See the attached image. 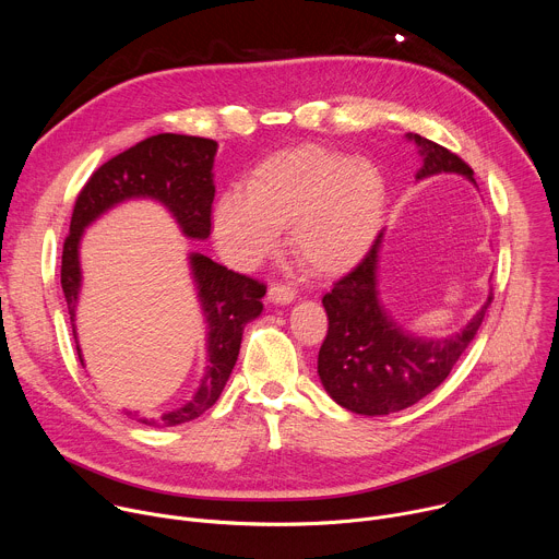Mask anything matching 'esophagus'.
<instances>
[{
    "instance_id": "esophagus-1",
    "label": "esophagus",
    "mask_w": 559,
    "mask_h": 559,
    "mask_svg": "<svg viewBox=\"0 0 559 559\" xmlns=\"http://www.w3.org/2000/svg\"><path fill=\"white\" fill-rule=\"evenodd\" d=\"M296 298V289L292 285H283V283H274L270 287V300L278 302V305H287Z\"/></svg>"
}]
</instances>
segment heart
<instances>
[{
    "mask_svg": "<svg viewBox=\"0 0 559 559\" xmlns=\"http://www.w3.org/2000/svg\"><path fill=\"white\" fill-rule=\"evenodd\" d=\"M382 210L384 181L369 162L302 145L270 156L248 190L223 192L212 225L221 254L250 267L278 246L289 223L294 257L316 274H336L367 252Z\"/></svg>",
    "mask_w": 559,
    "mask_h": 559,
    "instance_id": "b5f03b06",
    "label": "heart"
}]
</instances>
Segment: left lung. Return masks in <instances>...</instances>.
<instances>
[{"instance_id":"1","label":"left lung","mask_w":559,"mask_h":559,"mask_svg":"<svg viewBox=\"0 0 559 559\" xmlns=\"http://www.w3.org/2000/svg\"><path fill=\"white\" fill-rule=\"evenodd\" d=\"M407 136L420 145L423 154L416 179L457 173L475 183L473 170L455 152L420 134ZM380 243L382 231L365 259L323 296L330 328L318 352V376L341 407L362 416L403 412L442 384L480 330L493 300V294H489L471 323L447 338L412 336L391 321L378 300Z\"/></svg>"}]
</instances>
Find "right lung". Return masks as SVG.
Masks as SVG:
<instances>
[{"label": "right lung", "instance_id": "1", "mask_svg": "<svg viewBox=\"0 0 559 559\" xmlns=\"http://www.w3.org/2000/svg\"><path fill=\"white\" fill-rule=\"evenodd\" d=\"M216 147V141L203 136L173 132L154 134L112 156L110 162L93 173L88 183L79 192L70 218V234L63 241L61 287L82 365L84 358L76 343L74 307L79 287H82L79 241H82L84 229L126 199H154L173 212L186 236L207 238L212 229V166ZM190 265L207 321V367L192 401L158 418L139 420L152 427L190 423L218 401L236 365L238 349H241L243 328L263 311L261 298L267 289L263 283L231 272L203 254H190Z\"/></svg>", "mask_w": 559, "mask_h": 559}]
</instances>
